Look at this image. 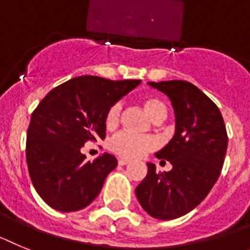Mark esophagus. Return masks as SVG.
I'll return each mask as SVG.
<instances>
[{"label": "esophagus", "mask_w": 250, "mask_h": 250, "mask_svg": "<svg viewBox=\"0 0 250 250\" xmlns=\"http://www.w3.org/2000/svg\"><path fill=\"white\" fill-rule=\"evenodd\" d=\"M118 164L121 165V166H125V165L129 164V161H128V160H125V158H119Z\"/></svg>", "instance_id": "34e87169"}]
</instances>
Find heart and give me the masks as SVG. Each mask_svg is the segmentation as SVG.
<instances>
[{
	"mask_svg": "<svg viewBox=\"0 0 250 250\" xmlns=\"http://www.w3.org/2000/svg\"><path fill=\"white\" fill-rule=\"evenodd\" d=\"M145 110L153 121L164 119L166 117L167 108L161 99L156 97H147L142 101ZM121 104H113L108 109L105 116V125L107 128H114L119 122L121 117ZM157 147V140L152 136H138L131 132H121L116 134L109 141V149L118 156L125 158H140L145 153L152 151Z\"/></svg>",
	"mask_w": 250,
	"mask_h": 250,
	"instance_id": "heart-1",
	"label": "heart"
}]
</instances>
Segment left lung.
I'll use <instances>...</instances> for the list:
<instances>
[{
  "label": "left lung",
  "instance_id": "8db88e82",
  "mask_svg": "<svg viewBox=\"0 0 250 250\" xmlns=\"http://www.w3.org/2000/svg\"><path fill=\"white\" fill-rule=\"evenodd\" d=\"M170 98L176 128L172 140L158 158L172 165L168 172H157L147 164V176L136 188V196L152 218L170 220L185 215L208 196L224 164L228 134L215 103L185 80L149 82Z\"/></svg>",
  "mask_w": 250,
  "mask_h": 250
}]
</instances>
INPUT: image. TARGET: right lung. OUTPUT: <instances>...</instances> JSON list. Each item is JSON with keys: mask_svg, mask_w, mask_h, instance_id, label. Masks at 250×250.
<instances>
[{"mask_svg": "<svg viewBox=\"0 0 250 250\" xmlns=\"http://www.w3.org/2000/svg\"><path fill=\"white\" fill-rule=\"evenodd\" d=\"M141 80H109L83 75L47 93L31 114L26 161L35 190L53 209L78 211L94 200L117 167V158L103 153L85 161L80 148L105 138V116L113 104Z\"/></svg>", "mask_w": 250, "mask_h": 250, "instance_id": "obj_1", "label": "right lung"}]
</instances>
